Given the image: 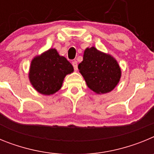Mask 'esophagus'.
Returning <instances> with one entry per match:
<instances>
[{
    "mask_svg": "<svg viewBox=\"0 0 154 154\" xmlns=\"http://www.w3.org/2000/svg\"><path fill=\"white\" fill-rule=\"evenodd\" d=\"M72 64L73 67H74L75 71L78 70V64H77V62H76V61H73V62H72Z\"/></svg>",
    "mask_w": 154,
    "mask_h": 154,
    "instance_id": "esophagus-1",
    "label": "esophagus"
}]
</instances>
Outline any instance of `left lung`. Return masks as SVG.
<instances>
[{
  "label": "left lung",
  "instance_id": "obj_1",
  "mask_svg": "<svg viewBox=\"0 0 154 154\" xmlns=\"http://www.w3.org/2000/svg\"><path fill=\"white\" fill-rule=\"evenodd\" d=\"M78 68L87 86L96 94L108 93L113 90L119 83L122 73L115 58L93 46L85 48L83 60Z\"/></svg>",
  "mask_w": 154,
  "mask_h": 154
}]
</instances>
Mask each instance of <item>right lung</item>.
I'll return each instance as SVG.
<instances>
[{"mask_svg": "<svg viewBox=\"0 0 154 154\" xmlns=\"http://www.w3.org/2000/svg\"><path fill=\"white\" fill-rule=\"evenodd\" d=\"M73 72L72 64L55 48H50L31 60L28 78L37 92L50 96L62 88L65 76Z\"/></svg>", "mask_w": 154, "mask_h": 154, "instance_id": "right-lung-1", "label": "right lung"}]
</instances>
